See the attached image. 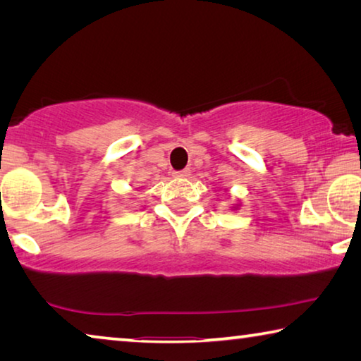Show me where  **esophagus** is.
I'll list each match as a JSON object with an SVG mask.
<instances>
[{
    "mask_svg": "<svg viewBox=\"0 0 361 361\" xmlns=\"http://www.w3.org/2000/svg\"><path fill=\"white\" fill-rule=\"evenodd\" d=\"M189 173H191V170L185 169V170H180V172H173V176L175 178H186V176H189Z\"/></svg>",
    "mask_w": 361,
    "mask_h": 361,
    "instance_id": "34e87169",
    "label": "esophagus"
}]
</instances>
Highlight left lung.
I'll use <instances>...</instances> for the list:
<instances>
[{
  "label": "left lung",
  "instance_id": "obj_1",
  "mask_svg": "<svg viewBox=\"0 0 361 361\" xmlns=\"http://www.w3.org/2000/svg\"><path fill=\"white\" fill-rule=\"evenodd\" d=\"M237 209H239V204H235L234 207H232V210H237Z\"/></svg>",
  "mask_w": 361,
  "mask_h": 361
}]
</instances>
